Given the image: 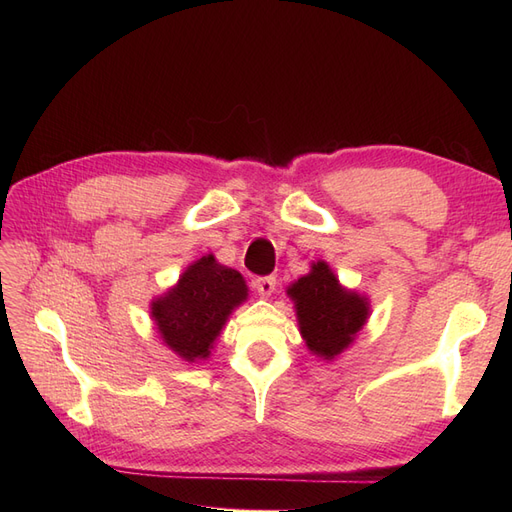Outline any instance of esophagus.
<instances>
[{"mask_svg":"<svg viewBox=\"0 0 512 512\" xmlns=\"http://www.w3.org/2000/svg\"><path fill=\"white\" fill-rule=\"evenodd\" d=\"M275 277H258V280L254 282V288L258 290V294H260V297L262 299H269L271 297V294L275 292Z\"/></svg>","mask_w":512,"mask_h":512,"instance_id":"34e87169","label":"esophagus"}]
</instances>
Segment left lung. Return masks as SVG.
<instances>
[{
    "label": "left lung",
    "instance_id": "obj_1",
    "mask_svg": "<svg viewBox=\"0 0 512 512\" xmlns=\"http://www.w3.org/2000/svg\"><path fill=\"white\" fill-rule=\"evenodd\" d=\"M286 294L307 350L327 363L354 344L371 316L367 294L346 288L324 260L312 262L309 273L292 282Z\"/></svg>",
    "mask_w": 512,
    "mask_h": 512
}]
</instances>
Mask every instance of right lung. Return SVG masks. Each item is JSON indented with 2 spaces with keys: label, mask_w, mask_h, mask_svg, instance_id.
Returning a JSON list of instances; mask_svg holds the SVG:
<instances>
[{
  "label": "right lung",
  "mask_w": 512,
  "mask_h": 512,
  "mask_svg": "<svg viewBox=\"0 0 512 512\" xmlns=\"http://www.w3.org/2000/svg\"><path fill=\"white\" fill-rule=\"evenodd\" d=\"M245 277L213 254L188 265L175 286L153 297L149 314L162 344L185 363L207 361L230 314L247 301Z\"/></svg>",
  "instance_id": "right-lung-1"
}]
</instances>
